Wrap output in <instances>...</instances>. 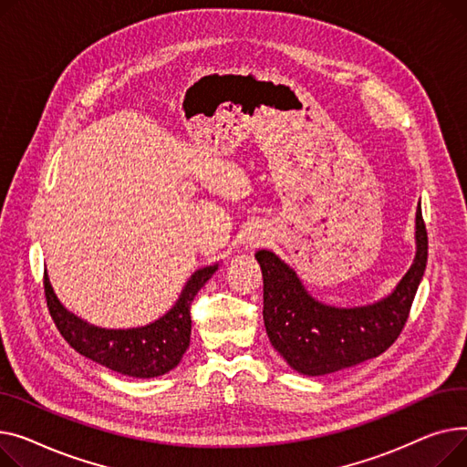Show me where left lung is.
I'll return each instance as SVG.
<instances>
[{
	"label": "left lung",
	"mask_w": 467,
	"mask_h": 467,
	"mask_svg": "<svg viewBox=\"0 0 467 467\" xmlns=\"http://www.w3.org/2000/svg\"><path fill=\"white\" fill-rule=\"evenodd\" d=\"M264 277V324L271 345L304 375L334 373L385 352L401 334L428 262V234L417 211V256L396 290L368 307L339 309L307 294L296 271L258 251Z\"/></svg>",
	"instance_id": "8db88e82"
}]
</instances>
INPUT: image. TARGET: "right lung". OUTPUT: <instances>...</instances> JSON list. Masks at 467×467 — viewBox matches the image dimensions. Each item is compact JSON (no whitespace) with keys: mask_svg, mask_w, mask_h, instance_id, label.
I'll list each match as a JSON object with an SVG mask.
<instances>
[{"mask_svg":"<svg viewBox=\"0 0 467 467\" xmlns=\"http://www.w3.org/2000/svg\"><path fill=\"white\" fill-rule=\"evenodd\" d=\"M218 265L198 269L186 283L175 307L160 320L131 330H105L80 320L58 301L45 273L48 313L62 337L82 356L130 377H158L173 369L190 345V306Z\"/></svg>","mask_w":467,"mask_h":467,"instance_id":"obj_1","label":"right lung"}]
</instances>
